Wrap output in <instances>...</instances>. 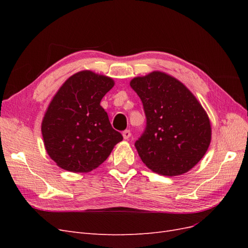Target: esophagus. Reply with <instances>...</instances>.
<instances>
[{
  "label": "esophagus",
  "mask_w": 248,
  "mask_h": 248,
  "mask_svg": "<svg viewBox=\"0 0 248 248\" xmlns=\"http://www.w3.org/2000/svg\"><path fill=\"white\" fill-rule=\"evenodd\" d=\"M130 137H131V131L130 130L123 131V138H124V140H128Z\"/></svg>",
  "instance_id": "34e87169"
}]
</instances>
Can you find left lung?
Here are the masks:
<instances>
[{
  "instance_id": "1",
  "label": "left lung",
  "mask_w": 248,
  "mask_h": 248,
  "mask_svg": "<svg viewBox=\"0 0 248 248\" xmlns=\"http://www.w3.org/2000/svg\"><path fill=\"white\" fill-rule=\"evenodd\" d=\"M144 106L147 127L136 141L141 161L162 176H179L204 157L211 142V123L190 90L162 71L130 80Z\"/></svg>"
}]
</instances>
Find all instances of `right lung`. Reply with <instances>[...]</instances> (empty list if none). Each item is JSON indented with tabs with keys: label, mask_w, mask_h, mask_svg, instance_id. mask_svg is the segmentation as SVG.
Listing matches in <instances>:
<instances>
[{
	"label": "right lung",
	"mask_w": 248,
	"mask_h": 248,
	"mask_svg": "<svg viewBox=\"0 0 248 248\" xmlns=\"http://www.w3.org/2000/svg\"><path fill=\"white\" fill-rule=\"evenodd\" d=\"M114 86L109 77L82 70L67 78L52 97L41 132L46 152L58 167L71 172L91 171L123 140L100 106Z\"/></svg>",
	"instance_id": "1"
}]
</instances>
